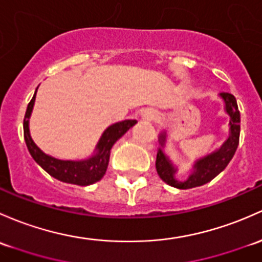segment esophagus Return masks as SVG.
Here are the masks:
<instances>
[{
    "label": "esophagus",
    "instance_id": "obj_1",
    "mask_svg": "<svg viewBox=\"0 0 262 262\" xmlns=\"http://www.w3.org/2000/svg\"><path fill=\"white\" fill-rule=\"evenodd\" d=\"M142 118L144 120H154L157 118V113L153 109H144L142 112Z\"/></svg>",
    "mask_w": 262,
    "mask_h": 262
}]
</instances>
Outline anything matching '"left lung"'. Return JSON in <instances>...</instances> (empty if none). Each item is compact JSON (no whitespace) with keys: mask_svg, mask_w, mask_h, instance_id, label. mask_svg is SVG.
Instances as JSON below:
<instances>
[{"mask_svg":"<svg viewBox=\"0 0 262 262\" xmlns=\"http://www.w3.org/2000/svg\"><path fill=\"white\" fill-rule=\"evenodd\" d=\"M220 96L225 103L226 113L230 115V136L219 149L194 162L193 170L186 181L176 180L174 174L177 172V168L173 166L170 159L163 152L164 144H166V133H162L159 136L162 147L157 152V173L161 180L169 186L178 189H188L208 183L217 174H220L232 159L233 154L237 149L238 140H240V112H238L236 98L232 94L221 93Z\"/></svg>","mask_w":262,"mask_h":262,"instance_id":"obj_1","label":"left lung"}]
</instances>
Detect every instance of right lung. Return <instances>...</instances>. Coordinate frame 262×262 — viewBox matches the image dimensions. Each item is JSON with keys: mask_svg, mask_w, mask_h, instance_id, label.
Listing matches in <instances>:
<instances>
[{"mask_svg": "<svg viewBox=\"0 0 262 262\" xmlns=\"http://www.w3.org/2000/svg\"><path fill=\"white\" fill-rule=\"evenodd\" d=\"M36 92L27 105L26 114L24 118L25 142H26L27 149H29L32 158L35 159V162L43 170H46L51 177L65 182V183L89 186V184L100 181L105 174L106 168H108L112 147L120 137H123L137 123V120H123V122L115 123L108 126L99 139L98 144H96L95 153L90 158L84 159V161H61V159H56L43 153L35 144L31 136H30L29 120L31 117L32 108H34Z\"/></svg>", "mask_w": 262, "mask_h": 262, "instance_id": "right-lung-1", "label": "right lung"}]
</instances>
